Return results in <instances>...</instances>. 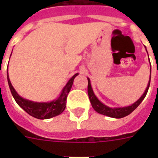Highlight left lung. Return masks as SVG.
Segmentation results:
<instances>
[{
  "mask_svg": "<svg viewBox=\"0 0 158 158\" xmlns=\"http://www.w3.org/2000/svg\"><path fill=\"white\" fill-rule=\"evenodd\" d=\"M148 59H149V58H148ZM150 66H151V63H150ZM87 79H88V81H89V84H88V94H89V100H90V102H91L93 108L96 110L97 112L99 113V114L106 115V116H109V117L120 119V118H123L125 117V116H126V115H130V113L133 112V111L139 106V104L141 103L143 100L144 99L145 96H146V94H147L148 93V90L149 89L150 80H151V68H150L149 81H148V86L147 88H146V89H145V92L143 93V94L142 96L139 98V99H138L135 102H134V103L131 104L130 106H124V107H109V106H106L105 104L102 103L101 101H99L98 98L96 97V95L94 94V90L92 89L90 79H89V78H87Z\"/></svg>",
  "mask_w": 158,
  "mask_h": 158,
  "instance_id": "1",
  "label": "left lung"
}]
</instances>
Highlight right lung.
I'll list each match as a JSON object with an SVG mask.
<instances>
[{
  "instance_id": "add662e5",
  "label": "right lung",
  "mask_w": 158,
  "mask_h": 158,
  "mask_svg": "<svg viewBox=\"0 0 158 158\" xmlns=\"http://www.w3.org/2000/svg\"><path fill=\"white\" fill-rule=\"evenodd\" d=\"M79 74L77 73L67 82L65 86L63 88L61 91V94L56 99L53 101L49 102H33L28 99H25L20 97L17 94L15 89H14L12 84L10 83V78H9L8 72H7V80H8L9 87L10 89L11 94L15 98V102H17L19 106L23 110H24L26 112L29 114L33 117L40 120H45V119H50L54 116L61 114L66 106V98L67 95L70 91V89L73 85L74 78Z\"/></svg>"
}]
</instances>
